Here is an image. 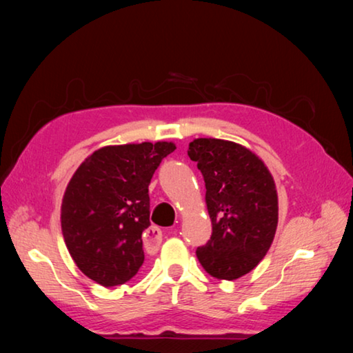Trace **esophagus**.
<instances>
[{
  "mask_svg": "<svg viewBox=\"0 0 353 353\" xmlns=\"http://www.w3.org/2000/svg\"><path fill=\"white\" fill-rule=\"evenodd\" d=\"M162 243V230L159 227H149L145 234V244L148 248H157L159 244Z\"/></svg>",
  "mask_w": 353,
  "mask_h": 353,
  "instance_id": "1",
  "label": "esophagus"
}]
</instances>
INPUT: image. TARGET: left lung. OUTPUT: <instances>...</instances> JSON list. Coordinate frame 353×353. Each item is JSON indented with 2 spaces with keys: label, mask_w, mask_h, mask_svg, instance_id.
I'll list each match as a JSON object with an SVG mask.
<instances>
[{
  "label": "left lung",
  "mask_w": 353,
  "mask_h": 353,
  "mask_svg": "<svg viewBox=\"0 0 353 353\" xmlns=\"http://www.w3.org/2000/svg\"><path fill=\"white\" fill-rule=\"evenodd\" d=\"M188 157L205 182L212 236L196 255L210 276L235 280L271 248L279 221L277 190L265 163L238 143L196 139Z\"/></svg>",
  "instance_id": "1"
}]
</instances>
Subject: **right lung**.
Instances as JSON below:
<instances>
[{"label": "right lung", "instance_id": "1", "mask_svg": "<svg viewBox=\"0 0 353 353\" xmlns=\"http://www.w3.org/2000/svg\"><path fill=\"white\" fill-rule=\"evenodd\" d=\"M174 143L105 146L83 160L62 201V234L70 255L88 279L126 283L145 261L143 235L155 170Z\"/></svg>", "mask_w": 353, "mask_h": 353}]
</instances>
